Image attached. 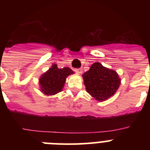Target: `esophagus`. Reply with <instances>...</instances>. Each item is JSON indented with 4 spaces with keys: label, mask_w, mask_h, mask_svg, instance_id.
<instances>
[{
    "label": "esophagus",
    "mask_w": 150,
    "mask_h": 150,
    "mask_svg": "<svg viewBox=\"0 0 150 150\" xmlns=\"http://www.w3.org/2000/svg\"><path fill=\"white\" fill-rule=\"evenodd\" d=\"M75 72L78 74H81L82 73H83V69H81V68L75 69Z\"/></svg>",
    "instance_id": "obj_1"
}]
</instances>
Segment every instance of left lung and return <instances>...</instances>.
I'll return each mask as SVG.
<instances>
[{"mask_svg":"<svg viewBox=\"0 0 150 150\" xmlns=\"http://www.w3.org/2000/svg\"><path fill=\"white\" fill-rule=\"evenodd\" d=\"M82 76L87 92L98 101L113 96L121 84V79L116 71L104 67L99 62L91 64Z\"/></svg>","mask_w":150,"mask_h":150,"instance_id":"left-lung-1","label":"left lung"}]
</instances>
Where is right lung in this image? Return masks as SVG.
<instances>
[{
	"label": "right lung",
	"mask_w": 150,
	"mask_h": 150,
	"mask_svg": "<svg viewBox=\"0 0 150 150\" xmlns=\"http://www.w3.org/2000/svg\"><path fill=\"white\" fill-rule=\"evenodd\" d=\"M74 72L71 68L66 67L59 68L56 64L40 76L39 79L40 89L46 95H54L62 91L66 78Z\"/></svg>",
	"instance_id": "1"
}]
</instances>
